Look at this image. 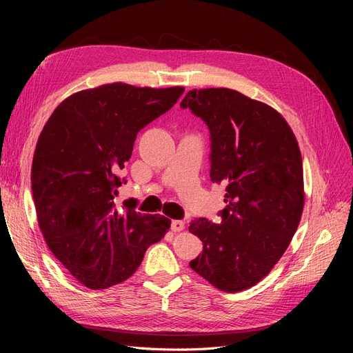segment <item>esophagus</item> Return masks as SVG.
<instances>
[{
    "mask_svg": "<svg viewBox=\"0 0 353 353\" xmlns=\"http://www.w3.org/2000/svg\"><path fill=\"white\" fill-rule=\"evenodd\" d=\"M184 228H185V223L183 221H172V223H170V230L174 232L184 231Z\"/></svg>",
    "mask_w": 353,
    "mask_h": 353,
    "instance_id": "esophagus-1",
    "label": "esophagus"
}]
</instances>
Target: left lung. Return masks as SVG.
Wrapping results in <instances>:
<instances>
[{"mask_svg":"<svg viewBox=\"0 0 353 353\" xmlns=\"http://www.w3.org/2000/svg\"><path fill=\"white\" fill-rule=\"evenodd\" d=\"M181 108L206 122L210 179L227 191L219 223H190L203 241L190 266L213 287L237 293L271 272L299 227L305 206L301 148L279 112L236 90H191Z\"/></svg>","mask_w":353,"mask_h":353,"instance_id":"obj_1","label":"left lung"}]
</instances>
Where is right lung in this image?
Segmentation results:
<instances>
[{
	"mask_svg": "<svg viewBox=\"0 0 353 353\" xmlns=\"http://www.w3.org/2000/svg\"><path fill=\"white\" fill-rule=\"evenodd\" d=\"M183 92L104 83L69 95L42 128L30 172L38 223L48 249L85 287L130 279L170 228L163 215L116 208L114 196L138 131Z\"/></svg>",
	"mask_w": 353,
	"mask_h": 353,
	"instance_id": "add662e5",
	"label": "right lung"
}]
</instances>
